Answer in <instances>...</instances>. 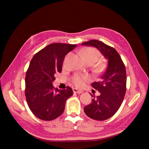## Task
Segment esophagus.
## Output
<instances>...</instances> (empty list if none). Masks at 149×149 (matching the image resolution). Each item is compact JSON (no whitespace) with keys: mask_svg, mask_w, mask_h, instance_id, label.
<instances>
[{"mask_svg":"<svg viewBox=\"0 0 149 149\" xmlns=\"http://www.w3.org/2000/svg\"><path fill=\"white\" fill-rule=\"evenodd\" d=\"M73 92L75 93H77V94H81L83 92V90L78 89L77 88H73Z\"/></svg>","mask_w":149,"mask_h":149,"instance_id":"esophagus-1","label":"esophagus"}]
</instances>
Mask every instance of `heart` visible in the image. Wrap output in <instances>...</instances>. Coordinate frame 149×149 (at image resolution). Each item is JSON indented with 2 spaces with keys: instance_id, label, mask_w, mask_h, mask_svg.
Returning <instances> with one entry per match:
<instances>
[{
  "instance_id": "1",
  "label": "heart",
  "mask_w": 149,
  "mask_h": 149,
  "mask_svg": "<svg viewBox=\"0 0 149 149\" xmlns=\"http://www.w3.org/2000/svg\"><path fill=\"white\" fill-rule=\"evenodd\" d=\"M81 54L84 61H91L94 63L96 61L99 59V57H100V54H99L98 51L93 48H85L81 51ZM73 79L74 84L79 87L83 86L84 84L85 81L88 80L87 76L78 74L75 75Z\"/></svg>"
}]
</instances>
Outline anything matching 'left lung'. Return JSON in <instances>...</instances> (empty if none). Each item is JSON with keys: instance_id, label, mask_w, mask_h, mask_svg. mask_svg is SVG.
Listing matches in <instances>:
<instances>
[{"instance_id": "1", "label": "left lung", "mask_w": 149, "mask_h": 149, "mask_svg": "<svg viewBox=\"0 0 149 149\" xmlns=\"http://www.w3.org/2000/svg\"><path fill=\"white\" fill-rule=\"evenodd\" d=\"M83 46L97 49L107 60V66L101 75L100 81L91 86L100 93L94 97L91 103L84 107V111L90 118L104 120L110 118L118 111L126 91L125 67L116 49L97 40L81 43Z\"/></svg>"}]
</instances>
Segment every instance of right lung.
Returning <instances> with one entry per match:
<instances>
[{
  "mask_svg": "<svg viewBox=\"0 0 149 149\" xmlns=\"http://www.w3.org/2000/svg\"><path fill=\"white\" fill-rule=\"evenodd\" d=\"M76 45L56 43L49 44L36 53L31 59L25 76V96L30 109L38 118L52 120L65 110L67 99L73 89L53 87L56 73H60L65 56Z\"/></svg>",
  "mask_w": 149,
  "mask_h": 149,
  "instance_id": "right-lung-1",
  "label": "right lung"
}]
</instances>
